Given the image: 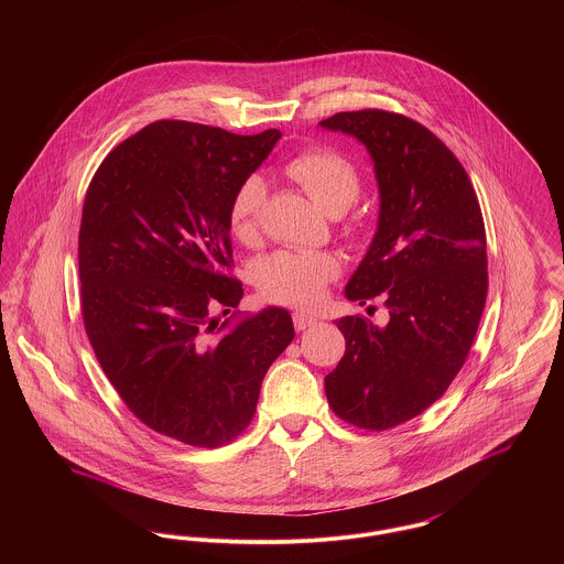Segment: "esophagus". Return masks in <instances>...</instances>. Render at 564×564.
<instances>
[{"mask_svg": "<svg viewBox=\"0 0 564 564\" xmlns=\"http://www.w3.org/2000/svg\"><path fill=\"white\" fill-rule=\"evenodd\" d=\"M315 323H317V319H315L313 315H306V313H294V327L297 332L308 329V327H313Z\"/></svg>", "mask_w": 564, "mask_h": 564, "instance_id": "esophagus-1", "label": "esophagus"}]
</instances>
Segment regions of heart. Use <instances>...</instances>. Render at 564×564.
I'll list each match as a JSON object with an SVG mask.
<instances>
[{"instance_id":"b5f03b06","label":"heart","mask_w":564,"mask_h":564,"mask_svg":"<svg viewBox=\"0 0 564 564\" xmlns=\"http://www.w3.org/2000/svg\"><path fill=\"white\" fill-rule=\"evenodd\" d=\"M285 173L329 215H343L361 192V175L352 162L334 148L315 145L285 162ZM267 203V184L260 175H247L230 200V224L242 241L253 239L258 217ZM343 235L352 242L364 235V224L350 219ZM340 276V262L332 253L276 251L260 262L256 285L270 302L290 306H315L327 285Z\"/></svg>"}]
</instances>
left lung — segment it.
Returning <instances> with one entry per match:
<instances>
[{
	"label": "left lung",
	"mask_w": 564,
	"mask_h": 564,
	"mask_svg": "<svg viewBox=\"0 0 564 564\" xmlns=\"http://www.w3.org/2000/svg\"><path fill=\"white\" fill-rule=\"evenodd\" d=\"M322 127L357 137L375 161L378 230L345 294L389 313L384 327L364 315L336 322L347 349L325 395L345 423L387 431L437 402L474 345L488 294L482 212L463 164L421 122L359 109Z\"/></svg>",
	"instance_id": "obj_1"
}]
</instances>
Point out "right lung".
Wrapping results in <instances>:
<instances>
[{
	"instance_id": "obj_1",
	"label": "right lung",
	"mask_w": 564,
	"mask_h": 564,
	"mask_svg": "<svg viewBox=\"0 0 564 564\" xmlns=\"http://www.w3.org/2000/svg\"><path fill=\"white\" fill-rule=\"evenodd\" d=\"M281 133L159 120L116 145L86 189L78 239L84 329L150 430L217 448L249 427L270 364L294 340L285 308H239L230 200Z\"/></svg>"
}]
</instances>
